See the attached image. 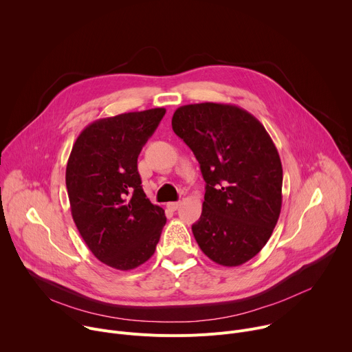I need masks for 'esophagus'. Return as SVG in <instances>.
<instances>
[{
  "label": "esophagus",
  "mask_w": 352,
  "mask_h": 352,
  "mask_svg": "<svg viewBox=\"0 0 352 352\" xmlns=\"http://www.w3.org/2000/svg\"><path fill=\"white\" fill-rule=\"evenodd\" d=\"M179 206H181V202H170V204H167V208L171 209V210H177Z\"/></svg>",
  "instance_id": "1"
}]
</instances>
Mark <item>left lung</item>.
<instances>
[{
    "instance_id": "1",
    "label": "left lung",
    "mask_w": 352,
    "mask_h": 352,
    "mask_svg": "<svg viewBox=\"0 0 352 352\" xmlns=\"http://www.w3.org/2000/svg\"><path fill=\"white\" fill-rule=\"evenodd\" d=\"M174 132L190 147L206 181L192 232L221 266H239L269 241L283 202V167L265 126L232 104L199 103L175 110Z\"/></svg>"
}]
</instances>
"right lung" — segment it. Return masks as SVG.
<instances>
[{"mask_svg": "<svg viewBox=\"0 0 352 352\" xmlns=\"http://www.w3.org/2000/svg\"><path fill=\"white\" fill-rule=\"evenodd\" d=\"M166 109L100 118L78 136L65 182L72 219L91 254L117 270L152 258L166 226L164 210L142 189L138 156Z\"/></svg>", "mask_w": 352, "mask_h": 352, "instance_id": "right-lung-1", "label": "right lung"}]
</instances>
